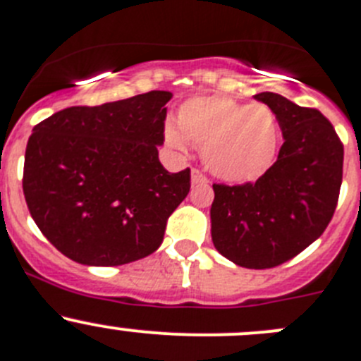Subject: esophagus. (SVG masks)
<instances>
[{"label": "esophagus", "instance_id": "1", "mask_svg": "<svg viewBox=\"0 0 361 361\" xmlns=\"http://www.w3.org/2000/svg\"><path fill=\"white\" fill-rule=\"evenodd\" d=\"M191 183H193V184H207L209 178L205 177V175L202 173L200 170H197V168H195V170H191Z\"/></svg>", "mask_w": 361, "mask_h": 361}]
</instances>
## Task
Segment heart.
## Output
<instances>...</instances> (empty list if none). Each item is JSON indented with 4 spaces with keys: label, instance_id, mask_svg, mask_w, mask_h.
<instances>
[{
    "label": "heart",
    "instance_id": "b5f03b06",
    "mask_svg": "<svg viewBox=\"0 0 361 361\" xmlns=\"http://www.w3.org/2000/svg\"><path fill=\"white\" fill-rule=\"evenodd\" d=\"M164 140L177 150L190 142L204 150L212 173L241 184L260 178L274 163L280 126L269 106L209 95L184 102L177 111V127L166 126Z\"/></svg>",
    "mask_w": 361,
    "mask_h": 361
}]
</instances>
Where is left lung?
<instances>
[{
  "mask_svg": "<svg viewBox=\"0 0 361 361\" xmlns=\"http://www.w3.org/2000/svg\"><path fill=\"white\" fill-rule=\"evenodd\" d=\"M253 97L274 111L283 145L257 183L212 184L211 234L223 257L248 269H267L303 252L331 221L344 145L319 109L273 92Z\"/></svg>",
  "mask_w": 361,
  "mask_h": 361,
  "instance_id": "8db88e82",
  "label": "left lung"
}]
</instances>
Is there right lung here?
<instances>
[{"mask_svg": "<svg viewBox=\"0 0 361 361\" xmlns=\"http://www.w3.org/2000/svg\"><path fill=\"white\" fill-rule=\"evenodd\" d=\"M171 92L72 106L33 127L23 191L47 241L85 266H122L156 252L188 197L190 168L157 157Z\"/></svg>", "mask_w": 361, "mask_h": 361, "instance_id": "1", "label": "right lung"}]
</instances>
